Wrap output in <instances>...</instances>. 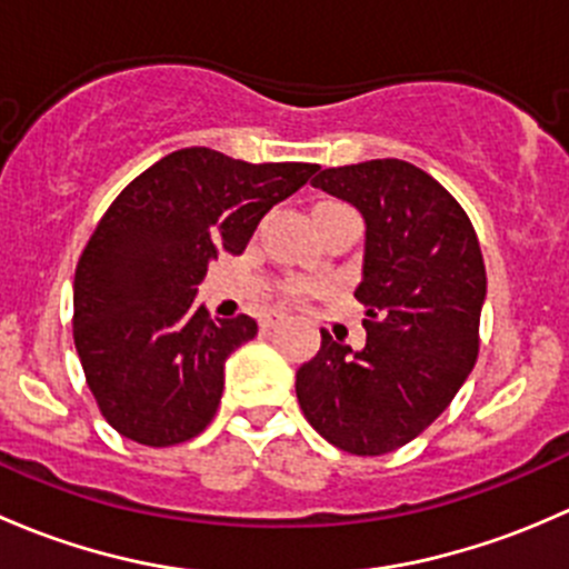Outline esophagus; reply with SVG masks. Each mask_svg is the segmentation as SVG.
<instances>
[{"label": "esophagus", "instance_id": "1", "mask_svg": "<svg viewBox=\"0 0 569 569\" xmlns=\"http://www.w3.org/2000/svg\"><path fill=\"white\" fill-rule=\"evenodd\" d=\"M283 319H286V313H280V311H269L267 317L261 319V327H263V330H272V327H278L280 321H283Z\"/></svg>", "mask_w": 569, "mask_h": 569}]
</instances>
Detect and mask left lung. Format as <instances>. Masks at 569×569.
I'll return each instance as SVG.
<instances>
[{
  "label": "left lung",
  "mask_w": 569,
  "mask_h": 569,
  "mask_svg": "<svg viewBox=\"0 0 569 569\" xmlns=\"http://www.w3.org/2000/svg\"><path fill=\"white\" fill-rule=\"evenodd\" d=\"M311 187L363 217L355 297L366 343L321 330L317 358L297 369V399L332 446L380 457L418 438L473 369L487 297L479 239L462 206L401 159L325 168Z\"/></svg>",
  "instance_id": "8db88e82"
}]
</instances>
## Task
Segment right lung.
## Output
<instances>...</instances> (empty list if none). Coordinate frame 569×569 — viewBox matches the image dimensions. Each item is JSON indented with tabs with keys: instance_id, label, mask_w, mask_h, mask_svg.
<instances>
[{
	"instance_id": "obj_1",
	"label": "right lung",
	"mask_w": 569,
	"mask_h": 569,
	"mask_svg": "<svg viewBox=\"0 0 569 569\" xmlns=\"http://www.w3.org/2000/svg\"><path fill=\"white\" fill-rule=\"evenodd\" d=\"M317 170L181 148L114 198L77 263L73 343L123 438L159 449L209 427L228 355L258 325L211 319L194 302L200 280L220 252H244L263 214Z\"/></svg>"
}]
</instances>
